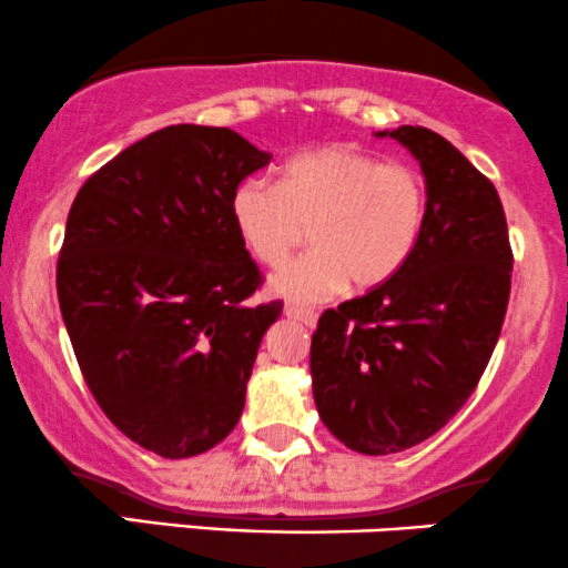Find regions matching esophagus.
<instances>
[{
	"mask_svg": "<svg viewBox=\"0 0 568 568\" xmlns=\"http://www.w3.org/2000/svg\"><path fill=\"white\" fill-rule=\"evenodd\" d=\"M285 317L291 320H298V323L304 325H317V312L314 310H306V306H296V304H285Z\"/></svg>",
	"mask_w": 568,
	"mask_h": 568,
	"instance_id": "obj_1",
	"label": "esophagus"
}]
</instances>
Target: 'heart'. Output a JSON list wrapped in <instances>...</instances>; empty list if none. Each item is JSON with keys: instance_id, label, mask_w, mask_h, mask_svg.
I'll return each mask as SVG.
<instances>
[{"instance_id": "obj_1", "label": "heart", "mask_w": 568, "mask_h": 568, "mask_svg": "<svg viewBox=\"0 0 568 568\" xmlns=\"http://www.w3.org/2000/svg\"><path fill=\"white\" fill-rule=\"evenodd\" d=\"M237 237L264 266H280L310 227L314 251L280 270L272 291L317 304L354 283L367 291L392 280L418 243L426 184L405 163L331 145L293 155L277 184L243 180L230 195Z\"/></svg>"}]
</instances>
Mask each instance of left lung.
Wrapping results in <instances>:
<instances>
[{"label":"left lung","mask_w":568,"mask_h":568,"mask_svg":"<svg viewBox=\"0 0 568 568\" xmlns=\"http://www.w3.org/2000/svg\"><path fill=\"white\" fill-rule=\"evenodd\" d=\"M426 176L418 243L392 280L320 317L312 392L327 432L362 455L434 436L468 402L500 338L514 251L495 184L426 126L378 132Z\"/></svg>","instance_id":"1"}]
</instances>
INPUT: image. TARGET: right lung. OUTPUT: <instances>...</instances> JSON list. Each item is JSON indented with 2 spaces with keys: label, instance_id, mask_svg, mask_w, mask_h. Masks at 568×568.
Masks as SVG:
<instances>
[{
  "label": "right lung",
  "instance_id": "add662e5",
  "mask_svg": "<svg viewBox=\"0 0 568 568\" xmlns=\"http://www.w3.org/2000/svg\"><path fill=\"white\" fill-rule=\"evenodd\" d=\"M270 159L227 126H166L98 169L68 211L58 302L81 375L121 434L169 460L237 426L283 312L248 304L262 272L230 216L232 190Z\"/></svg>",
  "mask_w": 568,
  "mask_h": 568
}]
</instances>
